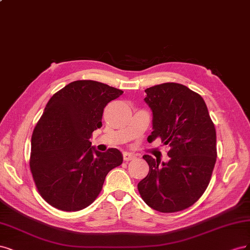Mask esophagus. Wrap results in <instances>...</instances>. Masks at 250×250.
<instances>
[{"label":"esophagus","instance_id":"1","mask_svg":"<svg viewBox=\"0 0 250 250\" xmlns=\"http://www.w3.org/2000/svg\"><path fill=\"white\" fill-rule=\"evenodd\" d=\"M134 159H135V156L130 154V152H124V160L125 162H128V161L134 160Z\"/></svg>","mask_w":250,"mask_h":250}]
</instances>
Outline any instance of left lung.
I'll return each mask as SVG.
<instances>
[{
  "label": "left lung",
  "mask_w": 250,
  "mask_h": 250,
  "mask_svg": "<svg viewBox=\"0 0 250 250\" xmlns=\"http://www.w3.org/2000/svg\"><path fill=\"white\" fill-rule=\"evenodd\" d=\"M152 111L150 143L160 138L168 146L167 163L144 155L148 174L138 184L147 206L162 213L185 210L200 198L216 163V131L201 96L187 86L163 83L146 89Z\"/></svg>",
  "instance_id": "obj_1"
}]
</instances>
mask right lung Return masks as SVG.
Segmentation results:
<instances>
[{
    "label": "right lung",
    "mask_w": 250,
    "mask_h": 250,
    "mask_svg": "<svg viewBox=\"0 0 250 250\" xmlns=\"http://www.w3.org/2000/svg\"><path fill=\"white\" fill-rule=\"evenodd\" d=\"M123 90L91 80L71 82L46 104L31 138L30 169L39 194L52 207L76 212L91 205L108 172L123 163L117 148L91 146L104 108Z\"/></svg>",
    "instance_id": "add662e5"
}]
</instances>
